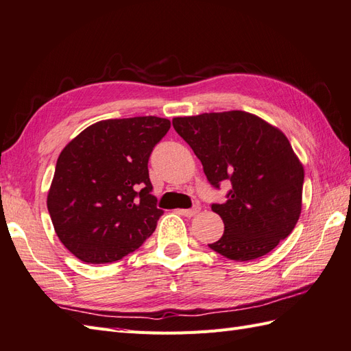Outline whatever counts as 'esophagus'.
<instances>
[{
    "instance_id": "34e87169",
    "label": "esophagus",
    "mask_w": 351,
    "mask_h": 351,
    "mask_svg": "<svg viewBox=\"0 0 351 351\" xmlns=\"http://www.w3.org/2000/svg\"><path fill=\"white\" fill-rule=\"evenodd\" d=\"M200 212V208H193V209H181L179 210V213L181 215H184V217H186V218H193V217H195L197 213Z\"/></svg>"
}]
</instances>
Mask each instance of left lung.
Instances as JSON below:
<instances>
[{
  "instance_id": "obj_1",
  "label": "left lung",
  "mask_w": 351,
  "mask_h": 351,
  "mask_svg": "<svg viewBox=\"0 0 351 351\" xmlns=\"http://www.w3.org/2000/svg\"><path fill=\"white\" fill-rule=\"evenodd\" d=\"M173 128L202 161L208 181L231 182L227 202L212 204L223 221L209 247L234 261L267 255L300 219L304 167L276 125L245 111L175 117Z\"/></svg>"
}]
</instances>
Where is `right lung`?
<instances>
[{
    "label": "right lung",
    "mask_w": 351,
    "mask_h": 351,
    "mask_svg": "<svg viewBox=\"0 0 351 351\" xmlns=\"http://www.w3.org/2000/svg\"><path fill=\"white\" fill-rule=\"evenodd\" d=\"M169 129L167 119L154 115L102 120L62 149L47 209L80 261H119L154 232L163 210L149 194L148 158Z\"/></svg>",
    "instance_id": "right-lung-1"
}]
</instances>
